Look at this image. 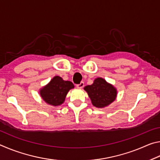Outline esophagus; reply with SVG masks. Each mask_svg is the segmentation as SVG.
Masks as SVG:
<instances>
[{"mask_svg": "<svg viewBox=\"0 0 160 160\" xmlns=\"http://www.w3.org/2000/svg\"><path fill=\"white\" fill-rule=\"evenodd\" d=\"M84 85H85V84H84V82H81L79 85H76V87L78 88H79V89H82L83 87H84Z\"/></svg>", "mask_w": 160, "mask_h": 160, "instance_id": "1", "label": "esophagus"}]
</instances>
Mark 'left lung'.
I'll use <instances>...</instances> for the list:
<instances>
[{
    "label": "left lung",
    "mask_w": 160,
    "mask_h": 160,
    "mask_svg": "<svg viewBox=\"0 0 160 160\" xmlns=\"http://www.w3.org/2000/svg\"><path fill=\"white\" fill-rule=\"evenodd\" d=\"M84 90L88 93L92 104L97 108H104L115 101L117 90L102 78H97L93 83L87 85Z\"/></svg>",
    "instance_id": "left-lung-1"
}]
</instances>
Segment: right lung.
<instances>
[{
	"label": "right lung",
	"instance_id": "1",
	"mask_svg": "<svg viewBox=\"0 0 160 160\" xmlns=\"http://www.w3.org/2000/svg\"><path fill=\"white\" fill-rule=\"evenodd\" d=\"M75 88L70 81L63 80L60 76H54L47 85L39 90L42 99L51 106H60L65 102L68 92Z\"/></svg>",
	"mask_w": 160,
	"mask_h": 160
}]
</instances>
